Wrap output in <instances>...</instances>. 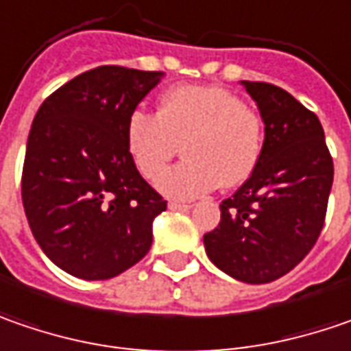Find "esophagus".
Masks as SVG:
<instances>
[{
    "mask_svg": "<svg viewBox=\"0 0 351 351\" xmlns=\"http://www.w3.org/2000/svg\"><path fill=\"white\" fill-rule=\"evenodd\" d=\"M169 208H171V210H180V212H186V210H191V204H184V202H176V200H171V202H169Z\"/></svg>",
    "mask_w": 351,
    "mask_h": 351,
    "instance_id": "1",
    "label": "esophagus"
}]
</instances>
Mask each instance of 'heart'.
<instances>
[{
	"label": "heart",
	"mask_w": 351,
	"mask_h": 351,
	"mask_svg": "<svg viewBox=\"0 0 351 351\" xmlns=\"http://www.w3.org/2000/svg\"><path fill=\"white\" fill-rule=\"evenodd\" d=\"M265 123L243 99L218 86H178L165 92L157 114L133 112L125 145L141 175L153 180L178 155L186 159L157 180L171 198H196L218 182L243 184L263 153Z\"/></svg>",
	"instance_id": "b5f03b06"
}]
</instances>
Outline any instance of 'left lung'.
Returning <instances> with one entry per match:
<instances>
[{"mask_svg":"<svg viewBox=\"0 0 351 351\" xmlns=\"http://www.w3.org/2000/svg\"><path fill=\"white\" fill-rule=\"evenodd\" d=\"M265 123L253 175L220 204L204 236L210 261L241 282H271L308 255L322 232L334 162L318 117L282 88L241 80Z\"/></svg>","mask_w":351,"mask_h":351,"instance_id":"1","label":"left lung"}]
</instances>
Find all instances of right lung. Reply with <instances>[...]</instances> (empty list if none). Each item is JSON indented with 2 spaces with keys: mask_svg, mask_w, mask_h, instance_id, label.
Returning a JSON list of instances; mask_svg holds the SVG:
<instances>
[{
  "mask_svg": "<svg viewBox=\"0 0 351 351\" xmlns=\"http://www.w3.org/2000/svg\"><path fill=\"white\" fill-rule=\"evenodd\" d=\"M162 72L98 66L43 101L27 139L21 196L29 228L54 265L86 281L141 261L167 210L125 145L128 119Z\"/></svg>",
  "mask_w": 351,
  "mask_h": 351,
  "instance_id": "1",
  "label": "right lung"
}]
</instances>
